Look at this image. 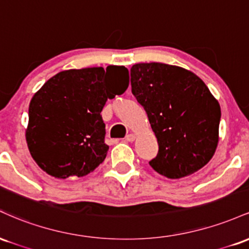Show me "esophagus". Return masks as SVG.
<instances>
[{"mask_svg": "<svg viewBox=\"0 0 249 249\" xmlns=\"http://www.w3.org/2000/svg\"><path fill=\"white\" fill-rule=\"evenodd\" d=\"M134 139H136V136H134V134H132V133H130V134H127L126 137H125V141L126 142H134Z\"/></svg>", "mask_w": 249, "mask_h": 249, "instance_id": "obj_1", "label": "esophagus"}]
</instances>
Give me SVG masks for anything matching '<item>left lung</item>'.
<instances>
[{"label": "left lung", "instance_id": "1", "mask_svg": "<svg viewBox=\"0 0 249 249\" xmlns=\"http://www.w3.org/2000/svg\"><path fill=\"white\" fill-rule=\"evenodd\" d=\"M132 93L146 111L159 151L151 167L170 179L187 177L212 159L221 110L204 82L164 63L131 68Z\"/></svg>", "mask_w": 249, "mask_h": 249}]
</instances>
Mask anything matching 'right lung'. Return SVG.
<instances>
[{"mask_svg":"<svg viewBox=\"0 0 249 249\" xmlns=\"http://www.w3.org/2000/svg\"><path fill=\"white\" fill-rule=\"evenodd\" d=\"M127 87L128 70L117 65L61 71L45 82L31 99L25 131L37 165L59 179L84 177L98 167L108 151L101 112L108 98Z\"/></svg>","mask_w":249,"mask_h":249,"instance_id":"obj_1","label":"right lung"}]
</instances>
